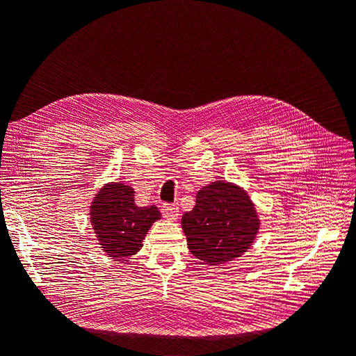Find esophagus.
<instances>
[{"instance_id": "obj_1", "label": "esophagus", "mask_w": 356, "mask_h": 356, "mask_svg": "<svg viewBox=\"0 0 356 356\" xmlns=\"http://www.w3.org/2000/svg\"><path fill=\"white\" fill-rule=\"evenodd\" d=\"M161 215H163V218L168 221H177L179 215L178 204H163V207H161Z\"/></svg>"}]
</instances>
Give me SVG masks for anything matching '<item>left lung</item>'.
Masks as SVG:
<instances>
[{"label": "left lung", "instance_id": "left-lung-1", "mask_svg": "<svg viewBox=\"0 0 356 356\" xmlns=\"http://www.w3.org/2000/svg\"><path fill=\"white\" fill-rule=\"evenodd\" d=\"M260 224L248 191L222 179L202 187L195 208L181 220L190 252L208 266L230 263L251 250Z\"/></svg>", "mask_w": 356, "mask_h": 356}]
</instances>
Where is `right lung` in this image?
Here are the masks:
<instances>
[{"mask_svg": "<svg viewBox=\"0 0 356 356\" xmlns=\"http://www.w3.org/2000/svg\"><path fill=\"white\" fill-rule=\"evenodd\" d=\"M160 217L154 204L138 207L134 188L123 181L104 184L89 207L95 238L105 255L113 260H123L141 250L145 234Z\"/></svg>", "mask_w": 356, "mask_h": 356, "instance_id": "obj_1", "label": "right lung"}]
</instances>
